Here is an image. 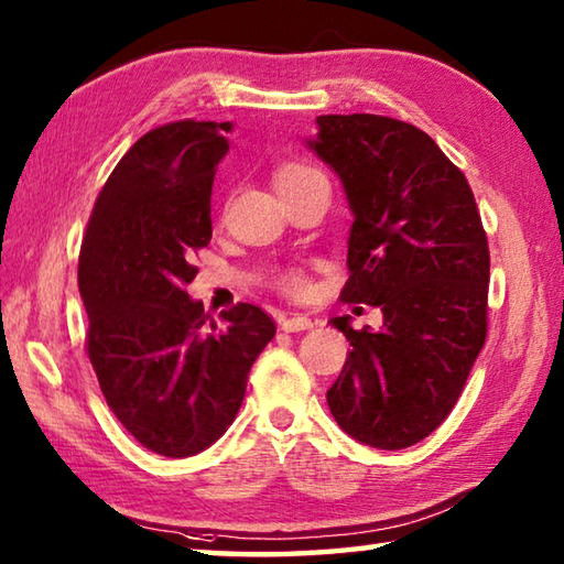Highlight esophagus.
<instances>
[{
    "label": "esophagus",
    "instance_id": "obj_1",
    "mask_svg": "<svg viewBox=\"0 0 564 564\" xmlns=\"http://www.w3.org/2000/svg\"><path fill=\"white\" fill-rule=\"evenodd\" d=\"M281 328L285 333H299V330H308L313 328V321L308 316H289L281 321Z\"/></svg>",
    "mask_w": 564,
    "mask_h": 564
}]
</instances>
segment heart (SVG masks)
<instances>
[{
	"mask_svg": "<svg viewBox=\"0 0 564 564\" xmlns=\"http://www.w3.org/2000/svg\"><path fill=\"white\" fill-rule=\"evenodd\" d=\"M313 176H323L318 169H313V166H308V164H283V166H279L275 169V186L279 188H285V186H293V184H301V181H305V178H313ZM275 285H279V289L283 291V293H289V295H293V299H301V295H305L311 291V281H308V275H305L303 271H299V269H289V271H283L279 279H275Z\"/></svg>",
	"mask_w": 564,
	"mask_h": 564,
	"instance_id": "1",
	"label": "heart"
}]
</instances>
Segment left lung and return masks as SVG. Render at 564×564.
Instances as JSON below:
<instances>
[{
    "mask_svg": "<svg viewBox=\"0 0 564 564\" xmlns=\"http://www.w3.org/2000/svg\"><path fill=\"white\" fill-rule=\"evenodd\" d=\"M311 149L348 194L343 303L378 305L383 328L330 323L350 340L328 408L358 443L400 451L460 398L488 336L490 248L473 188L413 123L378 113L318 117Z\"/></svg>",
    "mask_w": 564,
    "mask_h": 564,
    "instance_id": "1",
    "label": "left lung"
}]
</instances>
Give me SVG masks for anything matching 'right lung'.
I'll list each match as a JSON object with an SVG mask.
<instances>
[{"instance_id": "add662e5", "label": "right lung", "mask_w": 564, "mask_h": 564, "mask_svg": "<svg viewBox=\"0 0 564 564\" xmlns=\"http://www.w3.org/2000/svg\"><path fill=\"white\" fill-rule=\"evenodd\" d=\"M231 123L147 131L99 191L79 253L87 356L111 413L151 453L188 457L234 423L248 370L275 336L253 303L191 301V259L212 241V186Z\"/></svg>"}]
</instances>
